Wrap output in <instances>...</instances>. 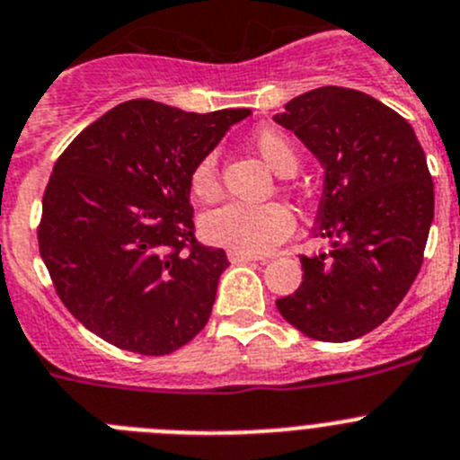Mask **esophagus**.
I'll use <instances>...</instances> for the list:
<instances>
[{"mask_svg":"<svg viewBox=\"0 0 460 460\" xmlns=\"http://www.w3.org/2000/svg\"><path fill=\"white\" fill-rule=\"evenodd\" d=\"M231 263H252V261H265V256L247 254V252H229Z\"/></svg>","mask_w":460,"mask_h":460,"instance_id":"34e87169","label":"esophagus"}]
</instances>
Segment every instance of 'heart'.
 <instances>
[{
    "instance_id": "b5f03b06",
    "label": "heart",
    "mask_w": 460,
    "mask_h": 460,
    "mask_svg": "<svg viewBox=\"0 0 460 460\" xmlns=\"http://www.w3.org/2000/svg\"><path fill=\"white\" fill-rule=\"evenodd\" d=\"M252 145L259 156L277 174H293L297 170V152L288 136L277 128H259L252 136ZM190 188L199 199H213L220 190L217 161L213 154L201 158L190 174ZM295 229V217L288 206L270 201V204H243L229 201L225 206L208 210L201 217V234L210 243L222 244L247 254H265L288 238Z\"/></svg>"
}]
</instances>
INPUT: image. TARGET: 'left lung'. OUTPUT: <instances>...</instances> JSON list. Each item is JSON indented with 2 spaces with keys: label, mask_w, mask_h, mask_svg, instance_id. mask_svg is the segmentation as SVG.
<instances>
[{
  "label": "left lung",
  "mask_w": 460,
  "mask_h": 460,
  "mask_svg": "<svg viewBox=\"0 0 460 460\" xmlns=\"http://www.w3.org/2000/svg\"><path fill=\"white\" fill-rule=\"evenodd\" d=\"M274 122L324 167L315 235L329 254L302 256L304 281L277 299L283 320L313 341L347 342L376 329L422 268L433 181L415 131L370 94L308 90Z\"/></svg>",
  "instance_id": "obj_1"
}]
</instances>
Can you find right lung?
<instances>
[{
  "label": "right lung",
  "mask_w": 460,
  "mask_h": 460,
  "mask_svg": "<svg viewBox=\"0 0 460 460\" xmlns=\"http://www.w3.org/2000/svg\"><path fill=\"white\" fill-rule=\"evenodd\" d=\"M247 115L131 100L58 156L38 244L61 302L94 336L163 356L206 327L229 261L197 243L190 174Z\"/></svg>",
  "instance_id": "right-lung-1"
}]
</instances>
